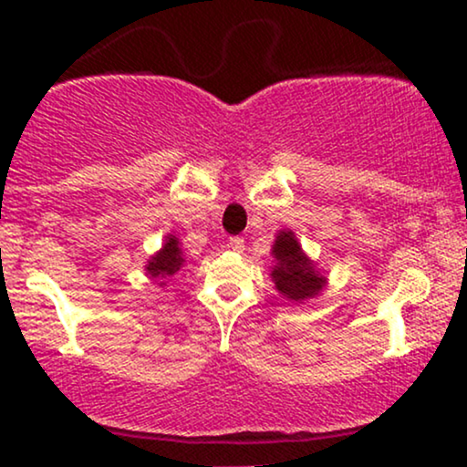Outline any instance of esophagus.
I'll return each instance as SVG.
<instances>
[{
  "instance_id": "34e87169",
  "label": "esophagus",
  "mask_w": 467,
  "mask_h": 467,
  "mask_svg": "<svg viewBox=\"0 0 467 467\" xmlns=\"http://www.w3.org/2000/svg\"><path fill=\"white\" fill-rule=\"evenodd\" d=\"M228 248L233 250V252H244V250H245L244 239H241V237H230V241H228Z\"/></svg>"
}]
</instances>
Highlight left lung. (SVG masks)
I'll return each mask as SVG.
<instances>
[{
	"label": "left lung",
	"mask_w": 467,
	"mask_h": 467,
	"mask_svg": "<svg viewBox=\"0 0 467 467\" xmlns=\"http://www.w3.org/2000/svg\"><path fill=\"white\" fill-rule=\"evenodd\" d=\"M275 267H272V281L283 298L294 303H301L305 298L318 296L320 289L325 287L327 278L318 275L314 261L305 256V252L298 244L296 234L292 230H281L276 234L275 245Z\"/></svg>",
	"instance_id": "left-lung-1"
}]
</instances>
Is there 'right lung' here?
I'll use <instances>...</instances> for the list:
<instances>
[{
    "instance_id": "add662e5",
    "label": "right lung",
    "mask_w": 467,
    "mask_h": 467,
    "mask_svg": "<svg viewBox=\"0 0 467 467\" xmlns=\"http://www.w3.org/2000/svg\"><path fill=\"white\" fill-rule=\"evenodd\" d=\"M182 265H184V254H182L180 241L178 237H173V234H169L164 241L162 250L155 252L151 259L147 261L144 270H147V275L155 278V281H160V285H164V278L173 276L175 272H180Z\"/></svg>"
}]
</instances>
